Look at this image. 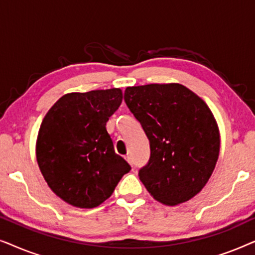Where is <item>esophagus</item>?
I'll return each mask as SVG.
<instances>
[{"label":"esophagus","mask_w":255,"mask_h":255,"mask_svg":"<svg viewBox=\"0 0 255 255\" xmlns=\"http://www.w3.org/2000/svg\"><path fill=\"white\" fill-rule=\"evenodd\" d=\"M125 160H127V161L130 163V165H132V158H131V155H127L125 156Z\"/></svg>","instance_id":"34e87169"}]
</instances>
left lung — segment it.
<instances>
[{"instance_id":"left-lung-1","label":"left lung","mask_w":255,"mask_h":255,"mask_svg":"<svg viewBox=\"0 0 255 255\" xmlns=\"http://www.w3.org/2000/svg\"><path fill=\"white\" fill-rule=\"evenodd\" d=\"M124 100L149 140V161L139 170L142 184L165 205L189 201L219 156L221 134L210 108L180 83L128 87Z\"/></svg>"}]
</instances>
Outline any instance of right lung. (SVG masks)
Segmentation results:
<instances>
[{
    "label": "right lung",
    "instance_id": "1",
    "mask_svg": "<svg viewBox=\"0 0 255 255\" xmlns=\"http://www.w3.org/2000/svg\"><path fill=\"white\" fill-rule=\"evenodd\" d=\"M122 100L120 88L69 93L41 122L38 166L51 190L73 207H99L130 172V165L115 153L106 128Z\"/></svg>",
    "mask_w": 255,
    "mask_h": 255
}]
</instances>
